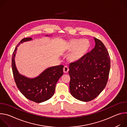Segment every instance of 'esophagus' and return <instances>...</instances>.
Segmentation results:
<instances>
[{
    "mask_svg": "<svg viewBox=\"0 0 127 127\" xmlns=\"http://www.w3.org/2000/svg\"><path fill=\"white\" fill-rule=\"evenodd\" d=\"M69 71V68L68 67V66L67 65H65L64 67V68H63V71L64 73H67V72H68Z\"/></svg>",
    "mask_w": 127,
    "mask_h": 127,
    "instance_id": "1",
    "label": "esophagus"
}]
</instances>
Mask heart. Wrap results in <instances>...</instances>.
Masks as SVG:
<instances>
[{"label":"heart","instance_id":"1","mask_svg":"<svg viewBox=\"0 0 127 127\" xmlns=\"http://www.w3.org/2000/svg\"><path fill=\"white\" fill-rule=\"evenodd\" d=\"M90 46V43L87 40H75L72 41L70 44V48L76 50L71 54V58L73 60H77L81 58L87 51Z\"/></svg>","mask_w":127,"mask_h":127}]
</instances>
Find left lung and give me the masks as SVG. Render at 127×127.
Segmentation results:
<instances>
[{
    "instance_id": "obj_1",
    "label": "left lung",
    "mask_w": 127,
    "mask_h": 127,
    "mask_svg": "<svg viewBox=\"0 0 127 127\" xmlns=\"http://www.w3.org/2000/svg\"><path fill=\"white\" fill-rule=\"evenodd\" d=\"M95 48L79 59L69 64V89L75 98L89 101L105 88L111 67L109 54L102 42L94 38Z\"/></svg>"
}]
</instances>
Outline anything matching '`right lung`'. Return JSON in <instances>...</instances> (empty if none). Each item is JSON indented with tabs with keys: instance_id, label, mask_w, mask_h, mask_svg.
Here are the masks:
<instances>
[{
	"instance_id": "right-lung-1",
	"label": "right lung",
	"mask_w": 127,
	"mask_h": 127,
	"mask_svg": "<svg viewBox=\"0 0 127 127\" xmlns=\"http://www.w3.org/2000/svg\"><path fill=\"white\" fill-rule=\"evenodd\" d=\"M31 40V38H24L15 47L12 56V70L15 82L21 93L28 99L40 103L48 100L54 94L56 84L63 74L64 66L61 65L49 68L33 79L20 75L16 69L14 61L17 47Z\"/></svg>"
}]
</instances>
